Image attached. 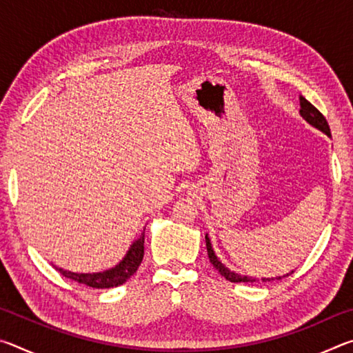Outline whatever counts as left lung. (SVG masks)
<instances>
[{
	"label": "left lung",
	"instance_id": "8db88e82",
	"mask_svg": "<svg viewBox=\"0 0 353 353\" xmlns=\"http://www.w3.org/2000/svg\"><path fill=\"white\" fill-rule=\"evenodd\" d=\"M299 103H301V110H299V113H301V117L305 119L310 126H313L318 130H321V132L325 134L327 137H332L330 126H328V123H327V119L324 118V115H322V113L318 109H316V107L312 103H308V101L303 98L302 94L299 97ZM205 244H207V252H208V259H210V263L214 268H216V271L221 274V276L225 277V280H229V282H234V283L259 282V279L243 276V274L230 271L229 268H227L224 263L218 259L216 254H214L212 241H210V238H208V235H205ZM292 272H294V271L285 274V276H279V277H261V280H263V282H272V280H280L282 277L290 276V274H292Z\"/></svg>",
	"mask_w": 353,
	"mask_h": 353
}]
</instances>
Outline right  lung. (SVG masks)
I'll list each match as a JSON object with an SVG mask.
<instances>
[{"label":"right lung","mask_w":353,"mask_h":353,"mask_svg":"<svg viewBox=\"0 0 353 353\" xmlns=\"http://www.w3.org/2000/svg\"><path fill=\"white\" fill-rule=\"evenodd\" d=\"M145 229H143L141 235L130 244L126 255L123 256V260L115 265L110 270L101 271V272H73L62 270V268L54 266L56 270L61 271L62 276L68 277L76 282L83 283L92 288H115V286L123 285L130 276H134L135 271L139 270L140 263L143 260V254H145Z\"/></svg>","instance_id":"add662e5"}]
</instances>
